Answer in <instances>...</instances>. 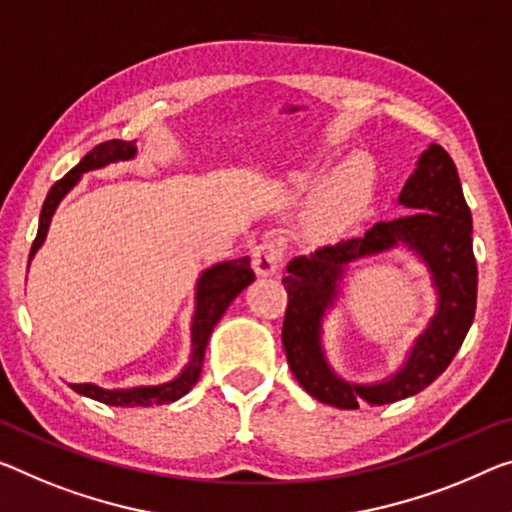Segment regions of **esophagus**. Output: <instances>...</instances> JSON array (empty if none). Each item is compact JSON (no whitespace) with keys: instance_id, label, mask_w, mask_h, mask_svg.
<instances>
[{"instance_id":"1","label":"esophagus","mask_w":512,"mask_h":512,"mask_svg":"<svg viewBox=\"0 0 512 512\" xmlns=\"http://www.w3.org/2000/svg\"><path fill=\"white\" fill-rule=\"evenodd\" d=\"M281 261L283 249L274 240H265L251 251V265H254L256 274H261V277H270V274L277 272Z\"/></svg>"}]
</instances>
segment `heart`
I'll use <instances>...</instances> for the list:
<instances>
[{
    "label": "heart",
    "mask_w": 512,
    "mask_h": 512,
    "mask_svg": "<svg viewBox=\"0 0 512 512\" xmlns=\"http://www.w3.org/2000/svg\"><path fill=\"white\" fill-rule=\"evenodd\" d=\"M373 167L366 157H352L329 178L318 199V219L325 229H341L350 222L371 194Z\"/></svg>",
    "instance_id": "heart-1"
}]
</instances>
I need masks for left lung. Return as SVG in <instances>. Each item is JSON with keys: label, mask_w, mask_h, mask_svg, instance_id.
I'll return each mask as SVG.
<instances>
[{"label": "left lung", "mask_w": 512, "mask_h": 512, "mask_svg": "<svg viewBox=\"0 0 512 512\" xmlns=\"http://www.w3.org/2000/svg\"><path fill=\"white\" fill-rule=\"evenodd\" d=\"M400 203L410 212L377 222L361 238L341 240L293 258L283 277L288 293L281 341L295 380L320 403L359 410L361 403L387 405L414 396L437 380L469 332L476 313L478 267L471 242V212L458 169L442 146H430L407 180ZM398 241L416 248L429 263L440 290V311L413 351L406 368L389 383L359 388L343 383L326 366L319 348V320L335 294L342 267Z\"/></svg>", "instance_id": "obj_1"}]
</instances>
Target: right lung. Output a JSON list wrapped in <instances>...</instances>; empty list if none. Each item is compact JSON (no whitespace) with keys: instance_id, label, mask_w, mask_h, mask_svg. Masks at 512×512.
<instances>
[{"instance_id":"add662e5","label":"right lung","mask_w":512,"mask_h":512,"mask_svg":"<svg viewBox=\"0 0 512 512\" xmlns=\"http://www.w3.org/2000/svg\"><path fill=\"white\" fill-rule=\"evenodd\" d=\"M135 151H137L135 141H123V139L102 141V144L93 146L91 151L82 157L77 167L70 169L64 178L57 180V183L50 187L41 210L38 233L29 251V261L38 251V247L43 245L47 226H50V219L54 215V210H57L59 201L64 199L70 187L80 180L84 171L105 167V164L116 162V160H128V157L135 155ZM251 281H254V270H251L247 256L238 258V261L219 263L201 274L199 286H196V313L192 322V359L190 364L185 366V371L180 373L174 382L162 384V387H137V389H125V391L121 389L107 391V389L96 387V384H70V387L86 398H93L98 400V403L114 405V407H151V405L174 403V400H178L180 396H185V393L194 387L196 380H199L201 368H203V355H206V345L212 329H215L219 318L224 316V311L229 309V304L249 286Z\"/></svg>"}]
</instances>
